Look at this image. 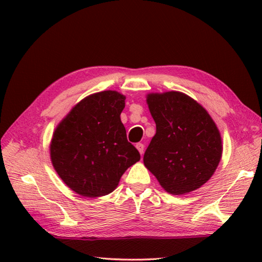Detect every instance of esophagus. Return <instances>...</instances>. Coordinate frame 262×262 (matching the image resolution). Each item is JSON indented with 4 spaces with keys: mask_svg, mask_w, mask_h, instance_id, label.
Here are the masks:
<instances>
[{
    "mask_svg": "<svg viewBox=\"0 0 262 262\" xmlns=\"http://www.w3.org/2000/svg\"><path fill=\"white\" fill-rule=\"evenodd\" d=\"M136 148L138 149V152H140L141 154H143V153H144V144H142V143H137V144H136Z\"/></svg>",
    "mask_w": 262,
    "mask_h": 262,
    "instance_id": "1",
    "label": "esophagus"
}]
</instances>
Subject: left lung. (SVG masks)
<instances>
[{
    "label": "left lung",
    "instance_id": "1",
    "mask_svg": "<svg viewBox=\"0 0 262 262\" xmlns=\"http://www.w3.org/2000/svg\"><path fill=\"white\" fill-rule=\"evenodd\" d=\"M157 133L144 165L166 192L185 194L207 182L219 165L223 145L219 128L197 101L178 91L149 93Z\"/></svg>",
    "mask_w": 262,
    "mask_h": 262
}]
</instances>
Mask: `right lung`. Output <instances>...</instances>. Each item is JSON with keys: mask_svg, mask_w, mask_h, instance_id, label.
<instances>
[{"mask_svg": "<svg viewBox=\"0 0 262 262\" xmlns=\"http://www.w3.org/2000/svg\"><path fill=\"white\" fill-rule=\"evenodd\" d=\"M125 99L111 90L93 93L75 104L54 132V169L83 197L113 192L124 172L141 159L120 120Z\"/></svg>", "mask_w": 262, "mask_h": 262, "instance_id": "right-lung-1", "label": "right lung"}]
</instances>
